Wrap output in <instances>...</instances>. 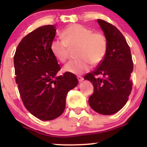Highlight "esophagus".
Here are the masks:
<instances>
[{"mask_svg": "<svg viewBox=\"0 0 147 147\" xmlns=\"http://www.w3.org/2000/svg\"><path fill=\"white\" fill-rule=\"evenodd\" d=\"M77 79H78V81L79 82H82L84 80V78L82 77H81V76H77Z\"/></svg>", "mask_w": 147, "mask_h": 147, "instance_id": "34e87169", "label": "esophagus"}]
</instances>
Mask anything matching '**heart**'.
Segmentation results:
<instances>
[{
  "mask_svg": "<svg viewBox=\"0 0 147 147\" xmlns=\"http://www.w3.org/2000/svg\"><path fill=\"white\" fill-rule=\"evenodd\" d=\"M61 36L63 39H54L50 45L52 54L59 61H66L70 49L78 48L77 56L79 59L65 64V72L80 75L90 70L92 63H100L106 56L108 42L104 34L93 32L84 25L73 24L62 32Z\"/></svg>",
  "mask_w": 147,
  "mask_h": 147,
  "instance_id": "b5f03b06",
  "label": "heart"
}]
</instances>
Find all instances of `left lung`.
<instances>
[{
	"label": "left lung",
	"instance_id": "obj_1",
	"mask_svg": "<svg viewBox=\"0 0 147 147\" xmlns=\"http://www.w3.org/2000/svg\"><path fill=\"white\" fill-rule=\"evenodd\" d=\"M97 22L107 39V52L98 67L84 79L94 87L88 99L90 107L98 113L112 115L121 110L129 99L133 63L131 50L120 31L105 21L97 19ZM97 75L102 77L95 78Z\"/></svg>",
	"mask_w": 147,
	"mask_h": 147
}]
</instances>
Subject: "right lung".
<instances>
[{
  "mask_svg": "<svg viewBox=\"0 0 147 147\" xmlns=\"http://www.w3.org/2000/svg\"><path fill=\"white\" fill-rule=\"evenodd\" d=\"M55 35V25L38 28L21 40L14 57L16 83L23 104L43 121L63 113L67 94L78 84L74 74L56 75L61 67L50 48Z\"/></svg>",
  "mask_w": 147,
  "mask_h": 147,
  "instance_id": "1",
  "label": "right lung"
}]
</instances>
